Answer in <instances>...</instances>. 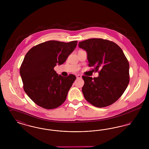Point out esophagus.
<instances>
[{
	"label": "esophagus",
	"instance_id": "esophagus-1",
	"mask_svg": "<svg viewBox=\"0 0 149 149\" xmlns=\"http://www.w3.org/2000/svg\"><path fill=\"white\" fill-rule=\"evenodd\" d=\"M77 78H81V75H79V74H78V75H77Z\"/></svg>",
	"mask_w": 149,
	"mask_h": 149
}]
</instances>
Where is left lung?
<instances>
[{
	"instance_id": "obj_1",
	"label": "left lung",
	"mask_w": 149,
	"mask_h": 149,
	"mask_svg": "<svg viewBox=\"0 0 149 149\" xmlns=\"http://www.w3.org/2000/svg\"><path fill=\"white\" fill-rule=\"evenodd\" d=\"M85 50L89 66L99 71L93 78L83 76L82 92L93 106L102 108L110 106L119 99L130 81L129 63L122 50L116 43L102 38H91L79 42Z\"/></svg>"
}]
</instances>
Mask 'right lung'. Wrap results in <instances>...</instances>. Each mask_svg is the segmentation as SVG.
<instances>
[{
  "mask_svg": "<svg viewBox=\"0 0 149 149\" xmlns=\"http://www.w3.org/2000/svg\"><path fill=\"white\" fill-rule=\"evenodd\" d=\"M77 41L65 43L49 41L31 48L24 56L20 75L24 92L36 104L51 109L61 106L76 79L74 75L64 77L54 68L65 63L77 47Z\"/></svg>",
  "mask_w": 149,
  "mask_h": 149,
  "instance_id": "obj_1",
  "label": "right lung"
}]
</instances>
